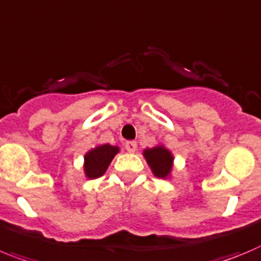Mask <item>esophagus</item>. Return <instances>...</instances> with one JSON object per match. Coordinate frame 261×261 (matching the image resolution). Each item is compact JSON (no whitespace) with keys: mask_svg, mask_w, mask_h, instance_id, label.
<instances>
[{"mask_svg":"<svg viewBox=\"0 0 261 261\" xmlns=\"http://www.w3.org/2000/svg\"><path fill=\"white\" fill-rule=\"evenodd\" d=\"M124 146H125V150L128 152H135L137 150V143L135 141H128V142L124 143Z\"/></svg>","mask_w":261,"mask_h":261,"instance_id":"34e87169","label":"esophagus"}]
</instances>
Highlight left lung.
Returning a JSON list of instances; mask_svg holds the SVG:
<instances>
[{"label":"left lung","instance_id":"obj_1","mask_svg":"<svg viewBox=\"0 0 261 261\" xmlns=\"http://www.w3.org/2000/svg\"><path fill=\"white\" fill-rule=\"evenodd\" d=\"M143 155L146 158L150 168L152 169V173L156 177H168L172 169V162H173L171 151H168L163 146H156L152 149H146L143 151Z\"/></svg>","mask_w":261,"mask_h":261}]
</instances>
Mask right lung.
<instances>
[{"mask_svg":"<svg viewBox=\"0 0 261 261\" xmlns=\"http://www.w3.org/2000/svg\"><path fill=\"white\" fill-rule=\"evenodd\" d=\"M119 147L111 145H101L94 147L85 155V174L88 178H98L109 168L111 160L118 154Z\"/></svg>","mask_w":261,"mask_h":261,"instance_id":"add662e5","label":"right lung"}]
</instances>
